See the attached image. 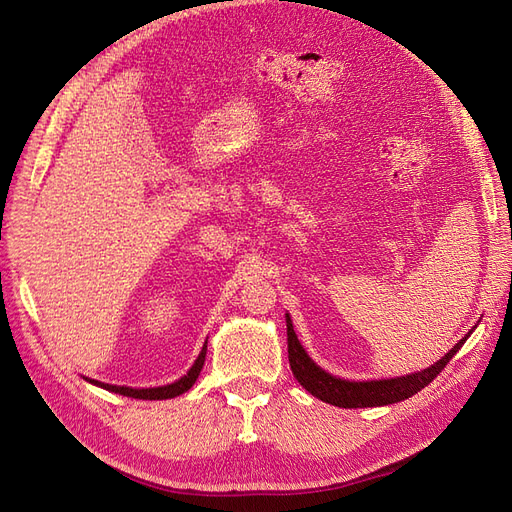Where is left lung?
I'll return each mask as SVG.
<instances>
[{
  "instance_id": "8db88e82",
  "label": "left lung",
  "mask_w": 512,
  "mask_h": 512,
  "mask_svg": "<svg viewBox=\"0 0 512 512\" xmlns=\"http://www.w3.org/2000/svg\"><path fill=\"white\" fill-rule=\"evenodd\" d=\"M286 329H288V361H290L294 378L299 380V384L305 391H309L320 401H327V404L339 406V408L389 406V404H397L401 399L412 397L414 393L425 389V386L440 374V371L446 367V363L453 359L470 335L468 333L466 337L459 339V342L453 346V350L446 352L436 365L418 371V374L391 378V380L350 382V380H342L327 374V371L320 369L312 359H309L307 352L299 344L297 333L292 329L290 316H286Z\"/></svg>"
}]
</instances>
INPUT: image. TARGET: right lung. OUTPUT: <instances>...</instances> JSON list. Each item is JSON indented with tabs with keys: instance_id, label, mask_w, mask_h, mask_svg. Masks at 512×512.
<instances>
[{
	"instance_id": "add662e5",
	"label": "right lung",
	"mask_w": 512,
	"mask_h": 512,
	"mask_svg": "<svg viewBox=\"0 0 512 512\" xmlns=\"http://www.w3.org/2000/svg\"><path fill=\"white\" fill-rule=\"evenodd\" d=\"M205 354H207V342L203 346V350H200L196 363L192 365V369L188 371V376H183L181 380L173 382V384H166V386H158V389H130V386H115V384H104V382H98V380H89L94 382L98 386H102V389L106 391H113V393H119L123 397H134V399H170V397H177L185 391L192 389V384L196 382L200 369H203L205 365Z\"/></svg>"
}]
</instances>
